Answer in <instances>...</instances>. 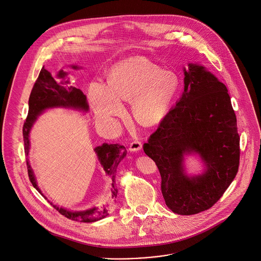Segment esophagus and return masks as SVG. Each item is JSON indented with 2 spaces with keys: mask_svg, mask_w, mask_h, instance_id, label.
I'll use <instances>...</instances> for the list:
<instances>
[{
  "mask_svg": "<svg viewBox=\"0 0 261 261\" xmlns=\"http://www.w3.org/2000/svg\"><path fill=\"white\" fill-rule=\"evenodd\" d=\"M142 147H143V145H142L141 142H139V141H134V142H132L130 145H129V150H130L132 152H137V151L142 150Z\"/></svg>",
  "mask_w": 261,
  "mask_h": 261,
  "instance_id": "1",
  "label": "esophagus"
}]
</instances>
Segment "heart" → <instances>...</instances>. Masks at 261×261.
I'll return each mask as SVG.
<instances>
[{
  "label": "heart",
  "mask_w": 261,
  "mask_h": 261,
  "mask_svg": "<svg viewBox=\"0 0 261 261\" xmlns=\"http://www.w3.org/2000/svg\"><path fill=\"white\" fill-rule=\"evenodd\" d=\"M180 92V79L171 71L145 59L128 60L114 65L108 85L94 81L89 86V100L99 119L110 120L123 113L122 99H132L135 118L154 125L162 121Z\"/></svg>",
  "instance_id": "obj_1"
}]
</instances>
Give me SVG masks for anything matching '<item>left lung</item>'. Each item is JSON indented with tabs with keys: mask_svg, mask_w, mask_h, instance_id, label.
Listing matches in <instances>:
<instances>
[{
	"mask_svg": "<svg viewBox=\"0 0 261 261\" xmlns=\"http://www.w3.org/2000/svg\"><path fill=\"white\" fill-rule=\"evenodd\" d=\"M183 72L184 91L144 144V152L160 171L166 205L188 216L212 207L234 180L240 137L227 87L200 65L188 64ZM187 154L201 158L202 174H186Z\"/></svg>",
	"mask_w": 261,
	"mask_h": 261,
	"instance_id": "left-lung-1",
	"label": "left lung"
}]
</instances>
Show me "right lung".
<instances>
[{
	"instance_id": "add662e5",
	"label": "right lung",
	"mask_w": 261,
	"mask_h": 261,
	"mask_svg": "<svg viewBox=\"0 0 261 261\" xmlns=\"http://www.w3.org/2000/svg\"><path fill=\"white\" fill-rule=\"evenodd\" d=\"M73 69L78 70V66H72ZM29 109L26 121L23 125V139H24V148L25 154L28 156L30 149L29 134L33 126V123L37 117L46 109L64 107V108H73L76 110H81L87 112L89 110L87 98L80 89L70 86V80L68 78V73L61 70L57 77H53L51 74L44 69H41L39 76L32 88L28 101ZM97 154L98 160L102 165L106 175L112 178V187L110 193V202L111 205L115 202L117 195V188L115 187L114 177L116 169L120 161L126 156V150L123 146L118 144H106L98 146L94 149ZM27 169L29 179L34 186L41 193V190L37 186L36 179L33 173V170L29 164L28 159ZM42 194V193H41ZM50 204L63 216L66 218L83 223H92L99 221L109 215V204L102 206H93L86 211H70L64 207H60L57 204L50 202Z\"/></svg>"
}]
</instances>
